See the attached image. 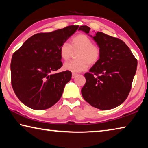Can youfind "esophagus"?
I'll use <instances>...</instances> for the list:
<instances>
[{
	"label": "esophagus",
	"mask_w": 148,
	"mask_h": 148,
	"mask_svg": "<svg viewBox=\"0 0 148 148\" xmlns=\"http://www.w3.org/2000/svg\"><path fill=\"white\" fill-rule=\"evenodd\" d=\"M77 74H74V73H73L72 74V79H74V78H75V77H76V76H77Z\"/></svg>",
	"instance_id": "34e87169"
}]
</instances>
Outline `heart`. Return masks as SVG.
Instances as JSON below:
<instances>
[{"mask_svg":"<svg viewBox=\"0 0 148 148\" xmlns=\"http://www.w3.org/2000/svg\"><path fill=\"white\" fill-rule=\"evenodd\" d=\"M73 51H78L77 61L67 62L63 65L65 71L74 73L85 71L90 66L94 65L99 61L101 51L96 44H92V40L84 34H78L72 38L71 46L67 42L62 43L59 48V53L61 59L66 61Z\"/></svg>","mask_w":148,"mask_h":148,"instance_id":"b5f03b06","label":"heart"}]
</instances>
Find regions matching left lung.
<instances>
[{"instance_id":"1","label":"left lung","mask_w":148,"mask_h":148,"mask_svg":"<svg viewBox=\"0 0 148 148\" xmlns=\"http://www.w3.org/2000/svg\"><path fill=\"white\" fill-rule=\"evenodd\" d=\"M96 42L101 51L99 61L85 74L82 89L85 101L97 108L106 110L119 106L127 98L136 74L137 60L123 41L102 32L90 35V28L79 27Z\"/></svg>"}]
</instances>
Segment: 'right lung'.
Listing matches in <instances>:
<instances>
[{
  "mask_svg": "<svg viewBox=\"0 0 148 148\" xmlns=\"http://www.w3.org/2000/svg\"><path fill=\"white\" fill-rule=\"evenodd\" d=\"M71 25L30 37L13 54L11 81L22 103L33 110H46L59 101L72 73H54L62 66L59 48L78 29Z\"/></svg>",
  "mask_w": 148,
  "mask_h": 148,
  "instance_id": "obj_1",
  "label": "right lung"
}]
</instances>
